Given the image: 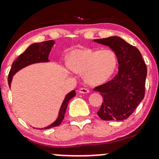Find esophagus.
I'll list each match as a JSON object with an SVG mask.
<instances>
[{
	"instance_id": "34e87169",
	"label": "esophagus",
	"mask_w": 159,
	"mask_h": 159,
	"mask_svg": "<svg viewBox=\"0 0 159 159\" xmlns=\"http://www.w3.org/2000/svg\"><path fill=\"white\" fill-rule=\"evenodd\" d=\"M79 92L82 93V94H87V93L89 92V90L86 88H81L79 89Z\"/></svg>"
}]
</instances>
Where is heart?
<instances>
[{
  "label": "heart",
  "instance_id": "1",
  "mask_svg": "<svg viewBox=\"0 0 159 159\" xmlns=\"http://www.w3.org/2000/svg\"><path fill=\"white\" fill-rule=\"evenodd\" d=\"M116 54L110 49H76L69 57V67L73 71L84 74L90 84L105 83L111 78L117 67Z\"/></svg>",
  "mask_w": 159,
  "mask_h": 159
}]
</instances>
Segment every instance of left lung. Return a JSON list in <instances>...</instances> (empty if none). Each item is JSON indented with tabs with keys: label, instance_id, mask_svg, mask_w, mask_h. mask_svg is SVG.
Segmentation results:
<instances>
[{
	"label": "left lung",
	"instance_id": "1",
	"mask_svg": "<svg viewBox=\"0 0 159 159\" xmlns=\"http://www.w3.org/2000/svg\"><path fill=\"white\" fill-rule=\"evenodd\" d=\"M109 46L118 61V73L111 80L97 86L104 102L98 115L105 121H123L134 111L145 97L147 67L137 48L118 37L94 40Z\"/></svg>",
	"mask_w": 159,
	"mask_h": 159
}]
</instances>
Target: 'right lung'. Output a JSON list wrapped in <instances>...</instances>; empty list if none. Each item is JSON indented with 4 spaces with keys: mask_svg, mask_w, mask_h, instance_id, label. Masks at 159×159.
Here are the masks:
<instances>
[{
    "mask_svg": "<svg viewBox=\"0 0 159 159\" xmlns=\"http://www.w3.org/2000/svg\"><path fill=\"white\" fill-rule=\"evenodd\" d=\"M55 41L51 40V41H43L40 43H35V44L30 45L25 52L22 53L17 59L15 61L13 62L12 67H11L10 72L8 75V84L11 87V80L12 77L17 70H20L21 68H25V66L31 65L34 63H38V62H47L48 61V55L51 51V48L54 44ZM75 91H71L68 93L65 97L63 103H62L61 107L59 111V115L57 119L54 121L53 124L50 125L48 127L44 128L42 129H48L51 128L58 126L63 121L65 118V114L66 111L67 106L68 105V102L70 99L75 96Z\"/></svg>",
    "mask_w": 159,
    "mask_h": 159,
    "instance_id": "right-lung-1",
    "label": "right lung"
}]
</instances>
